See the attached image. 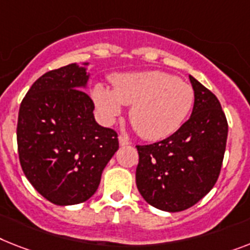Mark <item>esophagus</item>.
<instances>
[{
  "label": "esophagus",
  "instance_id": "1",
  "mask_svg": "<svg viewBox=\"0 0 250 250\" xmlns=\"http://www.w3.org/2000/svg\"><path fill=\"white\" fill-rule=\"evenodd\" d=\"M119 144H120V146H127V144H130V142L129 139H126L125 137L120 135V137H119Z\"/></svg>",
  "mask_w": 250,
  "mask_h": 250
}]
</instances>
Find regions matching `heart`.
<instances>
[{
  "label": "heart",
  "mask_w": 250,
  "mask_h": 250,
  "mask_svg": "<svg viewBox=\"0 0 250 250\" xmlns=\"http://www.w3.org/2000/svg\"><path fill=\"white\" fill-rule=\"evenodd\" d=\"M113 89L97 84L92 97L101 120L113 124L131 106L129 119L146 139L157 140L175 133L187 119L194 102L191 86L164 71H139L112 78Z\"/></svg>",
  "instance_id": "obj_1"
}]
</instances>
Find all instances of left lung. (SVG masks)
<instances>
[{"label":"left lung","instance_id":"left-lung-1","mask_svg":"<svg viewBox=\"0 0 250 250\" xmlns=\"http://www.w3.org/2000/svg\"><path fill=\"white\" fill-rule=\"evenodd\" d=\"M189 79L194 90L189 120L166 139L137 146L138 190L161 211H184L201 201L216 184L224 160L229 126L220 101Z\"/></svg>","mask_w":250,"mask_h":250}]
</instances>
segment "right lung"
I'll use <instances>...</instances> for the list:
<instances>
[{
	"label": "right lung",
	"instance_id": "add662e5",
	"mask_svg": "<svg viewBox=\"0 0 250 250\" xmlns=\"http://www.w3.org/2000/svg\"><path fill=\"white\" fill-rule=\"evenodd\" d=\"M89 62L70 63L43 74L19 110V160L39 194L57 206L83 203L101 183L119 149L116 131L101 126L84 92Z\"/></svg>",
	"mask_w": 250,
	"mask_h": 250
}]
</instances>
